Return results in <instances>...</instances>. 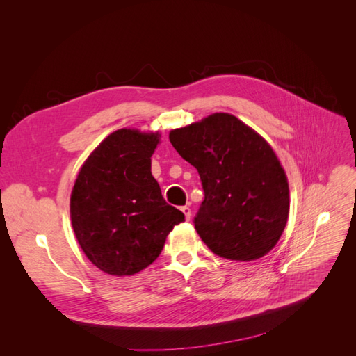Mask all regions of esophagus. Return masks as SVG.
Returning <instances> with one entry per match:
<instances>
[{
    "instance_id": "esophagus-1",
    "label": "esophagus",
    "mask_w": 356,
    "mask_h": 356,
    "mask_svg": "<svg viewBox=\"0 0 356 356\" xmlns=\"http://www.w3.org/2000/svg\"><path fill=\"white\" fill-rule=\"evenodd\" d=\"M181 211H182V213L186 215V220H190V217H191V209H190L188 207H182Z\"/></svg>"
}]
</instances>
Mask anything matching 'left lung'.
Returning <instances> with one entry per match:
<instances>
[{"label":"left lung","mask_w":356,"mask_h":356,"mask_svg":"<svg viewBox=\"0 0 356 356\" xmlns=\"http://www.w3.org/2000/svg\"><path fill=\"white\" fill-rule=\"evenodd\" d=\"M169 141L200 175L195 229L209 250L236 261L272 251L288 221L289 188L266 139L238 117L215 113L170 131Z\"/></svg>","instance_id":"1"}]
</instances>
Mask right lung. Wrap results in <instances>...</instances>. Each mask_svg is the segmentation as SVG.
Masks as SVG:
<instances>
[{
    "label": "right lung",
    "mask_w": 356,
    "mask_h": 356,
    "mask_svg": "<svg viewBox=\"0 0 356 356\" xmlns=\"http://www.w3.org/2000/svg\"><path fill=\"white\" fill-rule=\"evenodd\" d=\"M159 132L118 129L84 161L71 193V222L83 252L102 272L131 276L160 255L184 213L152 175Z\"/></svg>",
    "instance_id": "add662e5"
}]
</instances>
